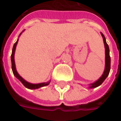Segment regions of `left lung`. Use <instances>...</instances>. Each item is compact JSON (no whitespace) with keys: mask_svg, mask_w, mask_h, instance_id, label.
<instances>
[{"mask_svg":"<svg viewBox=\"0 0 121 121\" xmlns=\"http://www.w3.org/2000/svg\"><path fill=\"white\" fill-rule=\"evenodd\" d=\"M101 35L102 37H103V41H104V47H105V54H106V58H105V61H106V65H105V69H104L103 74L102 75V76L100 78L96 81L95 82H94L93 84H89L90 87L89 88H95L96 87L100 86L103 82L105 80V79L106 78L107 76H108V74L109 73L110 71V65H111V58L109 56V46L107 44L106 41V38L104 37V35H103L102 33H101Z\"/></svg>","mask_w":121,"mask_h":121,"instance_id":"left-lung-1","label":"left lung"}]
</instances>
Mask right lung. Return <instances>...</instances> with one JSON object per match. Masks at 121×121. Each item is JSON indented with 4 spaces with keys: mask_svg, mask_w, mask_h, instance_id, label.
<instances>
[{
    "mask_svg": "<svg viewBox=\"0 0 121 121\" xmlns=\"http://www.w3.org/2000/svg\"><path fill=\"white\" fill-rule=\"evenodd\" d=\"M20 34V35H21ZM18 40L15 43V44L13 45V49H12V55H11V61H12V71H13V73L15 75V76L17 78V79H19L20 81L21 82L24 86H25L26 88L30 89H38L39 87H41L45 86H48V84H50V81L47 82H44V83H40V84H31V83H29L26 80H25L24 79L22 78L21 76H20L19 74H18V73L17 72V70H16V68H15V60H14V54H15V48H16V46H17V42H18Z\"/></svg>",
    "mask_w": 121,
    "mask_h": 121,
    "instance_id": "add662e5",
    "label": "right lung"
}]
</instances>
